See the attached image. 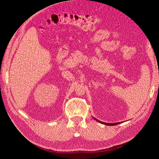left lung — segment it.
<instances>
[{
  "label": "left lung",
  "mask_w": 159,
  "mask_h": 159,
  "mask_svg": "<svg viewBox=\"0 0 159 159\" xmlns=\"http://www.w3.org/2000/svg\"><path fill=\"white\" fill-rule=\"evenodd\" d=\"M93 119L95 120H96V121H98L99 123H102V124H103V125H109V126H113V125H118V124H120L121 123V122H118V123H104V122H102V121H99V120L96 119L95 117H93Z\"/></svg>",
  "instance_id": "8db88e82"
}]
</instances>
